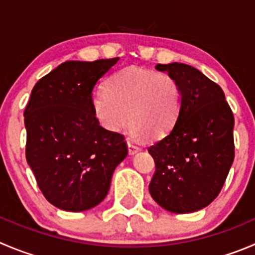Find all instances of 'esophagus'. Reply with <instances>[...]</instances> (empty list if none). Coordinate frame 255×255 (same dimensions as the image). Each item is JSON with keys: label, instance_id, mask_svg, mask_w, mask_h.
<instances>
[{"label": "esophagus", "instance_id": "obj_1", "mask_svg": "<svg viewBox=\"0 0 255 255\" xmlns=\"http://www.w3.org/2000/svg\"><path fill=\"white\" fill-rule=\"evenodd\" d=\"M128 147H129V154L130 155H134V154H136L137 151H140V146L135 145L134 142L130 141L129 139H128Z\"/></svg>", "mask_w": 255, "mask_h": 255}]
</instances>
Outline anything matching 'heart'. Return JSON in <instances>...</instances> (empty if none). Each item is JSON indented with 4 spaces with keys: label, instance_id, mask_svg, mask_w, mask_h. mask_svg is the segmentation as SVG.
<instances>
[{
    "label": "heart",
    "instance_id": "obj_1",
    "mask_svg": "<svg viewBox=\"0 0 255 255\" xmlns=\"http://www.w3.org/2000/svg\"><path fill=\"white\" fill-rule=\"evenodd\" d=\"M183 94L171 75L140 67H126L108 79L105 89L91 98L99 123L119 131L129 120L134 136L161 137L178 120Z\"/></svg>",
    "mask_w": 255,
    "mask_h": 255
}]
</instances>
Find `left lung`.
Masks as SVG:
<instances>
[{
	"label": "left lung",
	"mask_w": 255,
	"mask_h": 255,
	"mask_svg": "<svg viewBox=\"0 0 255 255\" xmlns=\"http://www.w3.org/2000/svg\"><path fill=\"white\" fill-rule=\"evenodd\" d=\"M180 85L183 101L170 131L147 151L155 161L150 195L178 214L208 207L219 195L234 160V116L222 87L195 67L161 65Z\"/></svg>",
	"instance_id": "obj_1"
}]
</instances>
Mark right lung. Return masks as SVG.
Returning <instances> with one entry per match:
<instances>
[{
	"mask_svg": "<svg viewBox=\"0 0 255 255\" xmlns=\"http://www.w3.org/2000/svg\"><path fill=\"white\" fill-rule=\"evenodd\" d=\"M118 60L66 61L31 91L23 114L26 160L43 196L59 209L100 204L128 155L124 135L104 129L91 105L96 82Z\"/></svg>",
	"mask_w": 255,
	"mask_h": 255,
	"instance_id": "right-lung-1",
	"label": "right lung"
}]
</instances>
